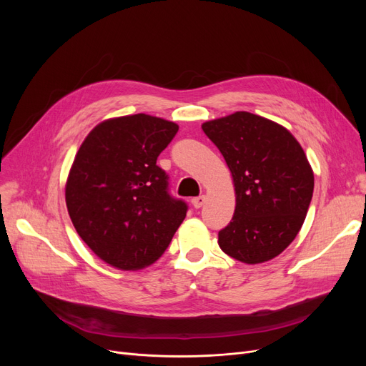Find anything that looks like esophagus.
<instances>
[{"instance_id":"1","label":"esophagus","mask_w":366,"mask_h":366,"mask_svg":"<svg viewBox=\"0 0 366 366\" xmlns=\"http://www.w3.org/2000/svg\"><path fill=\"white\" fill-rule=\"evenodd\" d=\"M204 202H206L204 196H199V197L191 199V204H193V207H196V209H200L204 204Z\"/></svg>"}]
</instances>
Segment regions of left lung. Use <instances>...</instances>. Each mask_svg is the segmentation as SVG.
<instances>
[{"mask_svg":"<svg viewBox=\"0 0 366 366\" xmlns=\"http://www.w3.org/2000/svg\"><path fill=\"white\" fill-rule=\"evenodd\" d=\"M202 129L224 156L236 191L219 247L246 264L277 257L297 237L313 197V170L301 145L283 126L246 111Z\"/></svg>","mask_w":366,"mask_h":366,"instance_id":"left-lung-1","label":"left lung"}]
</instances>
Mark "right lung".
Returning <instances> with one entry per match:
<instances>
[{
    "label": "right lung",
    "mask_w": 366,
    "mask_h": 366,
    "mask_svg": "<svg viewBox=\"0 0 366 366\" xmlns=\"http://www.w3.org/2000/svg\"><path fill=\"white\" fill-rule=\"evenodd\" d=\"M178 129L152 115H126L96 126L76 152L65 188L68 214L84 243L115 268L157 261L187 215L157 166Z\"/></svg>",
    "instance_id": "add662e5"
}]
</instances>
